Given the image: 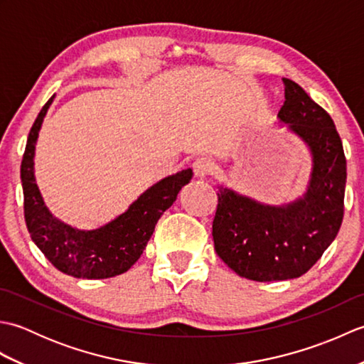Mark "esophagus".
<instances>
[{
    "mask_svg": "<svg viewBox=\"0 0 364 364\" xmlns=\"http://www.w3.org/2000/svg\"><path fill=\"white\" fill-rule=\"evenodd\" d=\"M192 168H194V175L197 178H200V180H203V178H206L208 175L213 172V164L208 159L200 158V159H197L194 162V166H192Z\"/></svg>",
    "mask_w": 364,
    "mask_h": 364,
    "instance_id": "34e87169",
    "label": "esophagus"
}]
</instances>
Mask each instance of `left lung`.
<instances>
[{"label": "left lung", "mask_w": 364, "mask_h": 364, "mask_svg": "<svg viewBox=\"0 0 364 364\" xmlns=\"http://www.w3.org/2000/svg\"><path fill=\"white\" fill-rule=\"evenodd\" d=\"M283 82L278 120L306 144L313 158L306 192L291 203L270 206L220 186L213 222L220 259L253 282L291 280L308 272L333 242L344 215L346 156L335 123L297 82Z\"/></svg>", "instance_id": "obj_1"}]
</instances>
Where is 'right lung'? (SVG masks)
Returning <instances> with one entry per match:
<instances>
[{"mask_svg": "<svg viewBox=\"0 0 364 364\" xmlns=\"http://www.w3.org/2000/svg\"><path fill=\"white\" fill-rule=\"evenodd\" d=\"M54 95L38 112L29 131L21 161L25 220L34 244L60 272L75 278L100 280L120 275L141 258L159 218L173 205L178 192L192 178V168L162 178L129 205L119 218L95 230H78L59 219L45 206L36 184V142Z\"/></svg>", "mask_w": 364, "mask_h": 364, "instance_id": "add662e5", "label": "right lung"}]
</instances>
